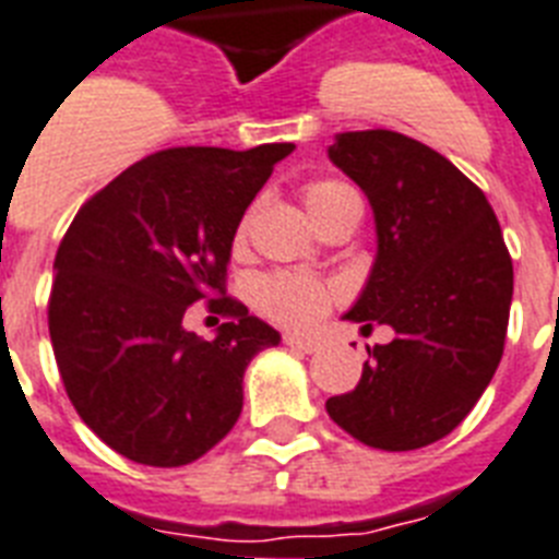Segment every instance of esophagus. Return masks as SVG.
<instances>
[{"label":"esophagus","mask_w":559,"mask_h":559,"mask_svg":"<svg viewBox=\"0 0 559 559\" xmlns=\"http://www.w3.org/2000/svg\"><path fill=\"white\" fill-rule=\"evenodd\" d=\"M285 346H292V349L297 352H306V355L320 349V343L311 341V337H302V334H285Z\"/></svg>","instance_id":"1"}]
</instances>
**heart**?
Listing matches in <instances>:
<instances>
[{
	"mask_svg": "<svg viewBox=\"0 0 559 559\" xmlns=\"http://www.w3.org/2000/svg\"><path fill=\"white\" fill-rule=\"evenodd\" d=\"M352 193L341 181H314L302 190V202L308 207V216L317 218L323 210L332 207L341 195ZM334 288L320 283L314 276L302 274H274L257 283L259 308L285 325H311L325 314L332 302Z\"/></svg>",
	"mask_w": 559,
	"mask_h": 559,
	"instance_id": "1",
	"label": "heart"
}]
</instances>
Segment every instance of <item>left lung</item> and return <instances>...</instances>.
I'll use <instances>...</instances> for the list:
<instances>
[{"mask_svg":"<svg viewBox=\"0 0 559 559\" xmlns=\"http://www.w3.org/2000/svg\"><path fill=\"white\" fill-rule=\"evenodd\" d=\"M329 158L369 199L372 271L343 320L395 337L369 349L352 392L325 401L369 448L444 439L488 390L506 349L513 265L488 199L444 155L390 132H341Z\"/></svg>","mask_w":559,"mask_h":559,"instance_id":"left-lung-1","label":"left lung"}]
</instances>
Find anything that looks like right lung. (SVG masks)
<instances>
[{
    "mask_svg": "<svg viewBox=\"0 0 559 559\" xmlns=\"http://www.w3.org/2000/svg\"><path fill=\"white\" fill-rule=\"evenodd\" d=\"M294 144L176 146L92 195L53 259L48 332L71 404L138 464L202 459L242 413V378L280 332L225 294L236 227ZM210 299L213 342L183 329Z\"/></svg>",
    "mask_w": 559,
    "mask_h": 559,
    "instance_id": "add662e5",
    "label": "right lung"
}]
</instances>
